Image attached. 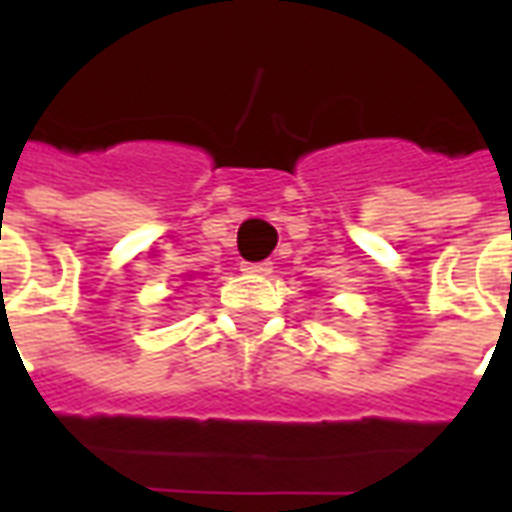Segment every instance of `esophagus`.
<instances>
[{"label": "esophagus", "mask_w": 512, "mask_h": 512, "mask_svg": "<svg viewBox=\"0 0 512 512\" xmlns=\"http://www.w3.org/2000/svg\"><path fill=\"white\" fill-rule=\"evenodd\" d=\"M241 271L249 274V277H268V274H271V263H268V260H260V263H241Z\"/></svg>", "instance_id": "esophagus-1"}]
</instances>
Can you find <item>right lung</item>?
Here are the masks:
<instances>
[{
    "label": "right lung",
    "instance_id": "obj_1",
    "mask_svg": "<svg viewBox=\"0 0 512 512\" xmlns=\"http://www.w3.org/2000/svg\"><path fill=\"white\" fill-rule=\"evenodd\" d=\"M189 279H191V277H189Z\"/></svg>",
    "mask_w": 512,
    "mask_h": 512
}]
</instances>
